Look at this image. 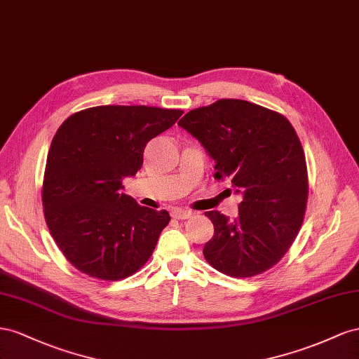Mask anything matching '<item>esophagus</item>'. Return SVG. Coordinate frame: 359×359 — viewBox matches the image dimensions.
Returning a JSON list of instances; mask_svg holds the SVG:
<instances>
[{"instance_id": "obj_1", "label": "esophagus", "mask_w": 359, "mask_h": 359, "mask_svg": "<svg viewBox=\"0 0 359 359\" xmlns=\"http://www.w3.org/2000/svg\"><path fill=\"white\" fill-rule=\"evenodd\" d=\"M171 217L174 219H188V218L194 217V213L191 210H185V209H174L171 212Z\"/></svg>"}]
</instances>
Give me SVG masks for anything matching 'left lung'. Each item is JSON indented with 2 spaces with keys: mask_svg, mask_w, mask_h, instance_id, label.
Masks as SVG:
<instances>
[{
  "mask_svg": "<svg viewBox=\"0 0 359 359\" xmlns=\"http://www.w3.org/2000/svg\"><path fill=\"white\" fill-rule=\"evenodd\" d=\"M179 125L217 162L215 177L230 179L243 196L234 221L204 212L215 227L203 248L208 263L233 278L271 269L298 236L309 200L305 153L292 123L248 100L219 99Z\"/></svg>",
  "mask_w": 359,
  "mask_h": 359,
  "instance_id": "left-lung-1",
  "label": "left lung"
}]
</instances>
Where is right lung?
Here are the masks:
<instances>
[{"label": "right lung", "instance_id": "add662e5", "mask_svg": "<svg viewBox=\"0 0 359 359\" xmlns=\"http://www.w3.org/2000/svg\"><path fill=\"white\" fill-rule=\"evenodd\" d=\"M182 109L102 105L67 117L48 151L42 204L60 251L91 278L134 275L155 251L170 222L120 192L135 176L147 142L170 129Z\"/></svg>", "mask_w": 359, "mask_h": 359}]
</instances>
